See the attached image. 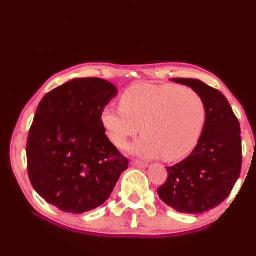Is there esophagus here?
<instances>
[{
  "mask_svg": "<svg viewBox=\"0 0 256 256\" xmlns=\"http://www.w3.org/2000/svg\"><path fill=\"white\" fill-rule=\"evenodd\" d=\"M131 164L134 167H138V168H146V167H148V164L144 162H140V160H136V159L132 160Z\"/></svg>",
  "mask_w": 256,
  "mask_h": 256,
  "instance_id": "obj_1",
  "label": "esophagus"
}]
</instances>
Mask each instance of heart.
I'll return each instance as SVG.
<instances>
[{
	"label": "heart",
	"mask_w": 256,
	"mask_h": 256,
	"mask_svg": "<svg viewBox=\"0 0 256 256\" xmlns=\"http://www.w3.org/2000/svg\"><path fill=\"white\" fill-rule=\"evenodd\" d=\"M120 104L102 112L107 136L122 148L141 130L144 134L128 150L146 158L182 159L196 146L204 125V102L185 86L138 84L125 90Z\"/></svg>",
	"instance_id": "b5f03b06"
}]
</instances>
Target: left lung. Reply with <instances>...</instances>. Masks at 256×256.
Listing matches in <instances>:
<instances>
[{"mask_svg":"<svg viewBox=\"0 0 256 256\" xmlns=\"http://www.w3.org/2000/svg\"><path fill=\"white\" fill-rule=\"evenodd\" d=\"M192 88L206 106V122L188 158L167 167L158 188L164 203L182 214H198L218 206L230 194L242 170L240 126L227 98L196 79H172Z\"/></svg>","mask_w":256,"mask_h":256,"instance_id":"left-lung-1","label":"left lung"}]
</instances>
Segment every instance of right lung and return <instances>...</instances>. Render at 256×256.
<instances>
[{
	"label": "right lung",
	"instance_id": "obj_1",
	"mask_svg": "<svg viewBox=\"0 0 256 256\" xmlns=\"http://www.w3.org/2000/svg\"><path fill=\"white\" fill-rule=\"evenodd\" d=\"M118 96L99 78L74 79L46 94L27 141L34 190L60 211L84 214L104 204L128 162L105 134L102 112Z\"/></svg>",
	"mask_w": 256,
	"mask_h": 256
}]
</instances>
